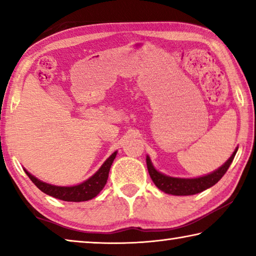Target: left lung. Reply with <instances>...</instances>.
Masks as SVG:
<instances>
[{
	"mask_svg": "<svg viewBox=\"0 0 256 256\" xmlns=\"http://www.w3.org/2000/svg\"><path fill=\"white\" fill-rule=\"evenodd\" d=\"M238 150V146L234 151L226 162L220 166L218 170H214L210 174L203 175L200 177H194V178H183V177H172L164 175L154 168L151 162L149 156H146V167H148L149 175L151 180L157 188L167 194L172 196H193V194L201 193L206 188H211L222 180V177L226 174L227 170L230 166L234 157Z\"/></svg>",
	"mask_w": 256,
	"mask_h": 256,
	"instance_id": "obj_1",
	"label": "left lung"
}]
</instances>
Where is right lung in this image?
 I'll return each instance as SVG.
<instances>
[{"label": "right lung", "instance_id": "1", "mask_svg": "<svg viewBox=\"0 0 256 256\" xmlns=\"http://www.w3.org/2000/svg\"><path fill=\"white\" fill-rule=\"evenodd\" d=\"M116 154H118V151L112 152L92 177H89L88 180H86L80 184L72 186L52 185L46 183V182L38 180L37 177L30 174L26 168H24V170L26 172V174L28 175L29 178L32 180V183L36 185L42 192L46 193L47 196H50L55 198H60V200L68 202L88 201L92 200L94 196H97L99 192L104 188V186L106 185L108 174H110V170Z\"/></svg>", "mask_w": 256, "mask_h": 256}]
</instances>
